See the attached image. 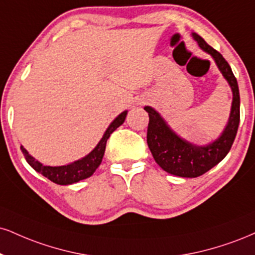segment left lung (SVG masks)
<instances>
[{
    "label": "left lung",
    "mask_w": 255,
    "mask_h": 255,
    "mask_svg": "<svg viewBox=\"0 0 255 255\" xmlns=\"http://www.w3.org/2000/svg\"><path fill=\"white\" fill-rule=\"evenodd\" d=\"M192 35L198 42L199 47L213 56L220 71L228 81L233 90L231 118L222 135L208 146L198 147L191 145L188 141L176 135L154 109L151 107H145V110L149 116L148 127H147V143L155 162L166 172L186 178L202 176L228 154L235 140L239 122H240V94H239L238 81L231 66L222 57V54L208 45L202 36L196 33Z\"/></svg>",
    "instance_id": "obj_1"
}]
</instances>
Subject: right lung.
Returning <instances> with one entry per match:
<instances>
[{"instance_id":"right-lung-1","label":"right lung","mask_w":255,"mask_h":255,"mask_svg":"<svg viewBox=\"0 0 255 255\" xmlns=\"http://www.w3.org/2000/svg\"><path fill=\"white\" fill-rule=\"evenodd\" d=\"M126 115L127 112H124L122 114H120L114 121L110 124L108 129L106 130L102 139H101L98 145L95 147V149L90 154H88L87 157L77 160L72 164L64 165V166H44L42 164H40L38 160H35L32 155L28 154V152L21 146V151H22L24 158L28 164L32 166L36 172L41 173L42 176L51 180V182L59 184V185H69V184L77 183L79 180L85 179L93 176V173L96 171V168L100 166V164L102 162V158L104 155V151H106V145L107 140L109 139L110 134L114 131L116 128H119L120 126L125 122Z\"/></svg>"}]
</instances>
